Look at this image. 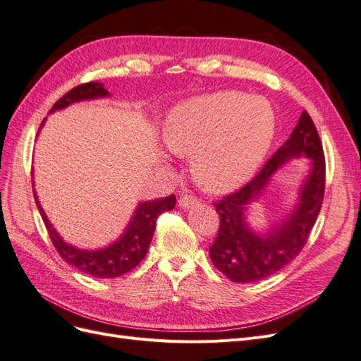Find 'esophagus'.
<instances>
[{
    "label": "esophagus",
    "instance_id": "34e87169",
    "mask_svg": "<svg viewBox=\"0 0 361 361\" xmlns=\"http://www.w3.org/2000/svg\"><path fill=\"white\" fill-rule=\"evenodd\" d=\"M199 203V199L195 197V195H191V194H183L180 195L179 199V206L183 207V209H188V207L197 204Z\"/></svg>",
    "mask_w": 361,
    "mask_h": 361
}]
</instances>
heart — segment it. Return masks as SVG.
I'll list each match as a JSON object with an SVG mask.
<instances>
[{
    "instance_id": "heart-1",
    "label": "heart",
    "mask_w": 361,
    "mask_h": 361,
    "mask_svg": "<svg viewBox=\"0 0 361 361\" xmlns=\"http://www.w3.org/2000/svg\"><path fill=\"white\" fill-rule=\"evenodd\" d=\"M274 111L262 97L218 92L170 111L164 138L174 154L192 155V173L214 192L243 185L265 158L274 137Z\"/></svg>"
}]
</instances>
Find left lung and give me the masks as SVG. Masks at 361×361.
Listing matches in <instances>:
<instances>
[{
    "label": "left lung",
    "instance_id": "1",
    "mask_svg": "<svg viewBox=\"0 0 361 361\" xmlns=\"http://www.w3.org/2000/svg\"><path fill=\"white\" fill-rule=\"evenodd\" d=\"M307 156L312 170L302 189L300 203L288 220L262 237L245 223V206L259 197L270 176L288 159ZM325 191V157L318 130L307 111H302L290 137L272 155L256 176L238 191L214 203L220 215V228L209 247L218 271L235 283L267 279L297 257L318 220Z\"/></svg>",
    "mask_w": 361,
    "mask_h": 361
}]
</instances>
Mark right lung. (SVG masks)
<instances>
[{"label":"right lung","mask_w":361,"mask_h":361,"mask_svg":"<svg viewBox=\"0 0 361 361\" xmlns=\"http://www.w3.org/2000/svg\"><path fill=\"white\" fill-rule=\"evenodd\" d=\"M104 96H108V92L104 89V85L101 82L90 81L85 84H80L73 87V89L69 90L64 96H61L60 99L52 105L49 113L61 110V108L68 106L73 102L84 99H96V97ZM43 123H45V120H43L42 125ZM32 192H35L36 204L43 218V223L47 226L51 241L54 247H56L57 253L61 256V259L64 262H68L69 265L75 267L76 269H80L81 272H85V274H90L97 279H114L126 274L130 269H134L140 262L145 259L152 238H154L158 216L162 212L171 211L174 204H176V197H174L173 194L164 199L140 203L133 220H130L128 228L125 233L120 236V239H117L114 244L106 248L89 251L72 247L63 241L60 235L56 232V228L49 223L45 212H43L40 203L37 202L36 191L32 190Z\"/></svg>","instance_id":"right-lung-1"}]
</instances>
